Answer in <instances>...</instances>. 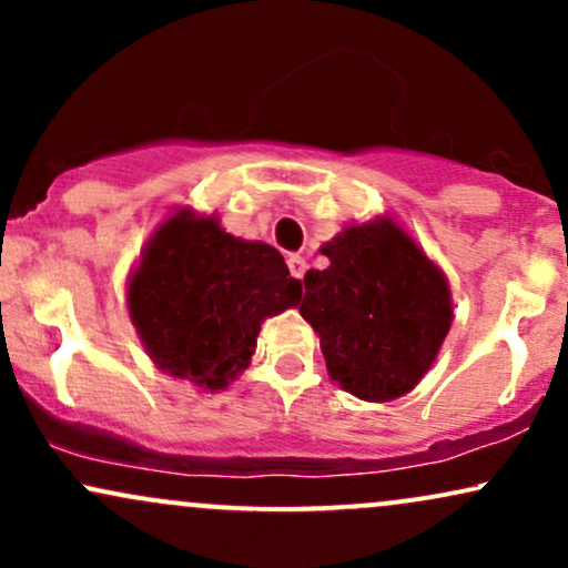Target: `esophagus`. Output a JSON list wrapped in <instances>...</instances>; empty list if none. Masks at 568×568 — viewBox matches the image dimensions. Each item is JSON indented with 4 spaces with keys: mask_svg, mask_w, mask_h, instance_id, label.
I'll return each mask as SVG.
<instances>
[{
    "mask_svg": "<svg viewBox=\"0 0 568 568\" xmlns=\"http://www.w3.org/2000/svg\"><path fill=\"white\" fill-rule=\"evenodd\" d=\"M288 270H291L293 277L302 280L304 272H306V262H304L302 256H288Z\"/></svg>",
    "mask_w": 568,
    "mask_h": 568,
    "instance_id": "obj_1",
    "label": "esophagus"
}]
</instances>
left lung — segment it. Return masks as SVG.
I'll return each mask as SVG.
<instances>
[{
  "label": "left lung",
  "instance_id": "8db88e82",
  "mask_svg": "<svg viewBox=\"0 0 568 568\" xmlns=\"http://www.w3.org/2000/svg\"><path fill=\"white\" fill-rule=\"evenodd\" d=\"M298 312L321 336L328 376L368 403L403 397L433 368L454 321L443 270L395 219L347 224L321 245Z\"/></svg>",
  "mask_w": 568,
  "mask_h": 568
}]
</instances>
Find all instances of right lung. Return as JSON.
Returning a JSON list of instances; mask_svg holds the SVG:
<instances>
[{
  "label": "right lung",
  "instance_id": "1",
  "mask_svg": "<svg viewBox=\"0 0 568 568\" xmlns=\"http://www.w3.org/2000/svg\"><path fill=\"white\" fill-rule=\"evenodd\" d=\"M302 283L262 240L181 207L154 230L128 277V312L154 366L202 393L251 366L266 317L291 310Z\"/></svg>",
  "mask_w": 568,
  "mask_h": 568
}]
</instances>
